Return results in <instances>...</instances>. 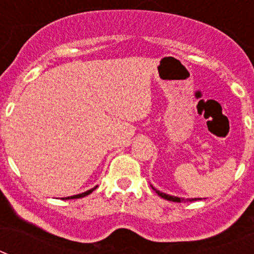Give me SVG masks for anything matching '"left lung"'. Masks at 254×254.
I'll list each match as a JSON object with an SVG mask.
<instances>
[{
    "label": "left lung",
    "instance_id": "1",
    "mask_svg": "<svg viewBox=\"0 0 254 254\" xmlns=\"http://www.w3.org/2000/svg\"><path fill=\"white\" fill-rule=\"evenodd\" d=\"M152 190H154L155 192L159 194V196L163 197V198H165V199H168V201H172V202H193V201H197V199H201V198H179V197L169 196V194L163 193V192H160V190H155L154 187H152Z\"/></svg>",
    "mask_w": 254,
    "mask_h": 254
}]
</instances>
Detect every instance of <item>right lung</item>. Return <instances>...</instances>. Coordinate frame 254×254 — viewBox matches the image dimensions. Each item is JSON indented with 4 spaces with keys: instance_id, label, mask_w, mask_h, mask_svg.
Listing matches in <instances>:
<instances>
[{
    "instance_id": "right-lung-1",
    "label": "right lung",
    "mask_w": 254,
    "mask_h": 254,
    "mask_svg": "<svg viewBox=\"0 0 254 254\" xmlns=\"http://www.w3.org/2000/svg\"><path fill=\"white\" fill-rule=\"evenodd\" d=\"M96 187H94L93 190H86V192H84V193H80V194H76V196H72V197H66V199H73V198H81V197H85V196H87V194H90L91 192H93L94 190H95Z\"/></svg>"
}]
</instances>
